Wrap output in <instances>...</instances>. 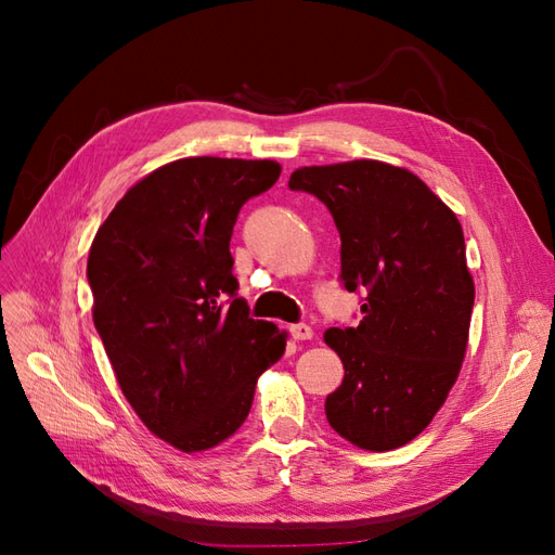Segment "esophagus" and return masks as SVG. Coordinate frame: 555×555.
<instances>
[{
  "instance_id": "obj_1",
  "label": "esophagus",
  "mask_w": 555,
  "mask_h": 555,
  "mask_svg": "<svg viewBox=\"0 0 555 555\" xmlns=\"http://www.w3.org/2000/svg\"><path fill=\"white\" fill-rule=\"evenodd\" d=\"M292 335H294V340H312L314 331L308 324H294L292 326Z\"/></svg>"
}]
</instances>
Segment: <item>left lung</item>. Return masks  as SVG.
Segmentation results:
<instances>
[{
  "instance_id": "left-lung-1",
  "label": "left lung",
  "mask_w": 555,
  "mask_h": 555,
  "mask_svg": "<svg viewBox=\"0 0 555 555\" xmlns=\"http://www.w3.org/2000/svg\"><path fill=\"white\" fill-rule=\"evenodd\" d=\"M289 188L324 201L345 289L365 292L359 326L324 333L345 367L328 424L359 449H398L440 412L465 359L475 280L459 217L422 178L377 159L300 166Z\"/></svg>"
}]
</instances>
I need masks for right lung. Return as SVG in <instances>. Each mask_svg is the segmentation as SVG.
Wrapping results in <instances>:
<instances>
[{
    "label": "right lung",
    "instance_id": "obj_1",
    "mask_svg": "<svg viewBox=\"0 0 555 555\" xmlns=\"http://www.w3.org/2000/svg\"><path fill=\"white\" fill-rule=\"evenodd\" d=\"M280 173L273 159L169 162L127 190L92 241V319L115 379L178 451L229 440L287 347V331L249 319L229 251L241 206Z\"/></svg>",
    "mask_w": 555,
    "mask_h": 555
}]
</instances>
